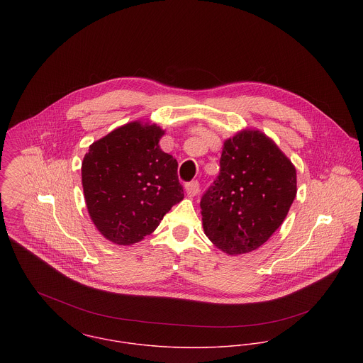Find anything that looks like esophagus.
I'll return each instance as SVG.
<instances>
[{
	"label": "esophagus",
	"instance_id": "obj_1",
	"mask_svg": "<svg viewBox=\"0 0 363 363\" xmlns=\"http://www.w3.org/2000/svg\"><path fill=\"white\" fill-rule=\"evenodd\" d=\"M184 189H186V191H187L189 196H197L199 191H200V183H199L197 180L189 182V183H186Z\"/></svg>",
	"mask_w": 363,
	"mask_h": 363
}]
</instances>
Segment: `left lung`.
I'll list each match as a JSON object with an SVG mask.
<instances>
[{
    "label": "left lung",
    "instance_id": "1",
    "mask_svg": "<svg viewBox=\"0 0 363 363\" xmlns=\"http://www.w3.org/2000/svg\"><path fill=\"white\" fill-rule=\"evenodd\" d=\"M296 197V170L259 131L223 144L219 174L201 197L208 239L229 255L259 249L282 225Z\"/></svg>",
    "mask_w": 363,
    "mask_h": 363
}]
</instances>
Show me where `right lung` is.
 I'll list each match as a JSON object with an SVG mask.
<instances>
[{
    "mask_svg": "<svg viewBox=\"0 0 363 363\" xmlns=\"http://www.w3.org/2000/svg\"><path fill=\"white\" fill-rule=\"evenodd\" d=\"M156 124L128 123L89 147L82 162L88 212L106 239L133 245L184 197L177 160L159 148Z\"/></svg>",
    "mask_w": 363,
    "mask_h": 363,
    "instance_id": "add662e5",
    "label": "right lung"
}]
</instances>
